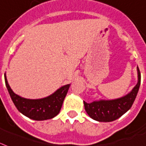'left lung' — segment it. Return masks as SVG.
<instances>
[{
    "label": "left lung",
    "mask_w": 146,
    "mask_h": 146,
    "mask_svg": "<svg viewBox=\"0 0 146 146\" xmlns=\"http://www.w3.org/2000/svg\"><path fill=\"white\" fill-rule=\"evenodd\" d=\"M138 82L129 93L114 100H95L90 103L83 101L89 116L98 122H113L125 114L135 101L141 83V74L137 66Z\"/></svg>",
    "instance_id": "left-lung-1"
}]
</instances>
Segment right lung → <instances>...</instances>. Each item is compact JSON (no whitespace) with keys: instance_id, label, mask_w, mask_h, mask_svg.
I'll return each mask as SVG.
<instances>
[{"instance_id":"1","label":"right lung","mask_w":146,"mask_h":146,"mask_svg":"<svg viewBox=\"0 0 146 146\" xmlns=\"http://www.w3.org/2000/svg\"><path fill=\"white\" fill-rule=\"evenodd\" d=\"M4 80L11 100L19 112L27 117L36 121L50 119L58 115L70 86V84H66L46 97L31 100L21 97L14 93L8 84L6 73L4 74Z\"/></svg>"}]
</instances>
